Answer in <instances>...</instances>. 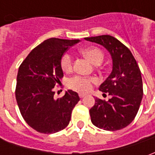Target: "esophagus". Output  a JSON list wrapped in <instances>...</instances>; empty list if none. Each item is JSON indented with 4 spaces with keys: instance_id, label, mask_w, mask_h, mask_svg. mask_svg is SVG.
<instances>
[{
    "instance_id": "esophagus-1",
    "label": "esophagus",
    "mask_w": 155,
    "mask_h": 155,
    "mask_svg": "<svg viewBox=\"0 0 155 155\" xmlns=\"http://www.w3.org/2000/svg\"><path fill=\"white\" fill-rule=\"evenodd\" d=\"M79 96H80V98H81V99H82V98H84V96H85V94H82V93H80V94H79Z\"/></svg>"
}]
</instances>
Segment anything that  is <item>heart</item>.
Listing matches in <instances>:
<instances>
[{
    "label": "heart",
    "mask_w": 155,
    "mask_h": 155,
    "mask_svg": "<svg viewBox=\"0 0 155 155\" xmlns=\"http://www.w3.org/2000/svg\"><path fill=\"white\" fill-rule=\"evenodd\" d=\"M82 54L94 64H100L104 60V53L101 49L94 46L83 49ZM61 65L62 70L69 72L72 70L73 59L69 53H64L61 60ZM96 83V79L94 77H86L81 75H75L68 81L69 87L80 92H87L92 88V85Z\"/></svg>",
    "instance_id": "b5f03b06"
}]
</instances>
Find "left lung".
Here are the masks:
<instances>
[{"mask_svg": "<svg viewBox=\"0 0 155 155\" xmlns=\"http://www.w3.org/2000/svg\"><path fill=\"white\" fill-rule=\"evenodd\" d=\"M86 41L103 45L112 58L110 74L100 91L111 98L95 99L90 110L92 124L100 129L114 131L129 125L136 116L143 98V82L139 65L129 48L109 35L86 37Z\"/></svg>", "mask_w": 155, "mask_h": 155, "instance_id": "left-lung-1", "label": "left lung"}]
</instances>
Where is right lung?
Masks as SVG:
<instances>
[{
    "instance_id": "right-lung-1",
    "label": "right lung",
    "mask_w": 155,
    "mask_h": 155,
    "mask_svg": "<svg viewBox=\"0 0 155 155\" xmlns=\"http://www.w3.org/2000/svg\"><path fill=\"white\" fill-rule=\"evenodd\" d=\"M79 40L51 38L34 48L20 65L15 99L23 119L42 134L64 130L71 112L80 101L76 92L69 90L63 97H54V87L64 76L62 55Z\"/></svg>"
}]
</instances>
